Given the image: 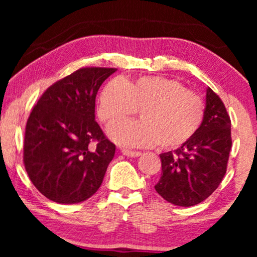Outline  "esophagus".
<instances>
[{"label": "esophagus", "mask_w": 257, "mask_h": 257, "mask_svg": "<svg viewBox=\"0 0 257 257\" xmlns=\"http://www.w3.org/2000/svg\"><path fill=\"white\" fill-rule=\"evenodd\" d=\"M121 153L126 157H139L140 154H142V152H139V151H131V150H126V149H122Z\"/></svg>", "instance_id": "esophagus-1"}]
</instances>
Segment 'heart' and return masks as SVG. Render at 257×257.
I'll use <instances>...</instances> for the list:
<instances>
[{
  "mask_svg": "<svg viewBox=\"0 0 257 257\" xmlns=\"http://www.w3.org/2000/svg\"><path fill=\"white\" fill-rule=\"evenodd\" d=\"M142 120L115 124L107 130L119 145L145 147L159 143L166 150L189 142L202 124L201 97L179 80L146 76L124 83L112 79L101 89L98 115L104 124H114L137 113Z\"/></svg>",
  "mask_w": 257,
  "mask_h": 257,
  "instance_id": "b5f03b06",
  "label": "heart"
}]
</instances>
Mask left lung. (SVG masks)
<instances>
[{"label":"left lung","instance_id":"8db88e82","mask_svg":"<svg viewBox=\"0 0 257 257\" xmlns=\"http://www.w3.org/2000/svg\"><path fill=\"white\" fill-rule=\"evenodd\" d=\"M230 118L220 97L208 87L202 124L194 137L160 154L161 177L154 186L166 201L191 207L206 200L226 174L231 149Z\"/></svg>","mask_w":257,"mask_h":257}]
</instances>
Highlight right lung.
<instances>
[{"label":"right lung","mask_w":257,"mask_h":257,"mask_svg":"<svg viewBox=\"0 0 257 257\" xmlns=\"http://www.w3.org/2000/svg\"><path fill=\"white\" fill-rule=\"evenodd\" d=\"M115 71L78 69L49 86L28 118L24 167L35 187L51 201L82 202L103 182L115 145L94 120V106L100 85Z\"/></svg>","instance_id":"right-lung-1"}]
</instances>
